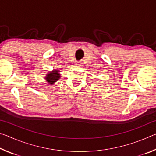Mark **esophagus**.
I'll return each mask as SVG.
<instances>
[{"label":"esophagus","instance_id":"1","mask_svg":"<svg viewBox=\"0 0 156 156\" xmlns=\"http://www.w3.org/2000/svg\"><path fill=\"white\" fill-rule=\"evenodd\" d=\"M76 65H78V66H80V65H81V62H76Z\"/></svg>","mask_w":156,"mask_h":156}]
</instances>
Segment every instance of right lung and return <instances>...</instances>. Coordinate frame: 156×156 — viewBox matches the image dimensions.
<instances>
[{
  "mask_svg": "<svg viewBox=\"0 0 156 156\" xmlns=\"http://www.w3.org/2000/svg\"><path fill=\"white\" fill-rule=\"evenodd\" d=\"M59 72L60 71L55 69L47 73L45 77V80L47 83L50 84H54V83H56V81L58 80L60 78V74L59 73Z\"/></svg>",
  "mask_w": 156,
  "mask_h": 156,
  "instance_id": "right-lung-1",
  "label": "right lung"
}]
</instances>
